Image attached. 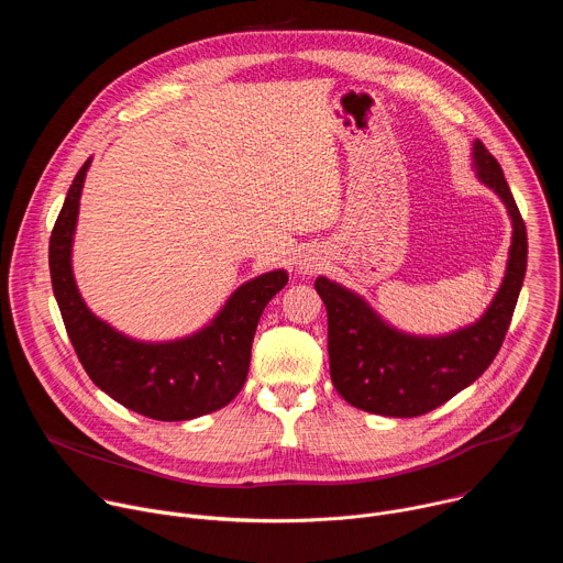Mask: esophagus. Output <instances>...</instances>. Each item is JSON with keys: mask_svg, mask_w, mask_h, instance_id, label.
Segmentation results:
<instances>
[{"mask_svg": "<svg viewBox=\"0 0 563 563\" xmlns=\"http://www.w3.org/2000/svg\"><path fill=\"white\" fill-rule=\"evenodd\" d=\"M320 265H323V261H320L316 254H302V256H298V261H296V269H298V274H302V276L318 272Z\"/></svg>", "mask_w": 563, "mask_h": 563, "instance_id": "1", "label": "esophagus"}]
</instances>
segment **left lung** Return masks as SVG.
<instances>
[{
    "mask_svg": "<svg viewBox=\"0 0 563 563\" xmlns=\"http://www.w3.org/2000/svg\"><path fill=\"white\" fill-rule=\"evenodd\" d=\"M472 169L504 202L512 240L504 280L484 316L450 334L419 336L389 325L356 291L318 276L313 287L328 307L330 374L350 406L380 417H421L472 385L495 361L523 285L526 224L495 155L472 142Z\"/></svg>",
    "mask_w": 563,
    "mask_h": 563,
    "instance_id": "left-lung-1",
    "label": "left lung"
}]
</instances>
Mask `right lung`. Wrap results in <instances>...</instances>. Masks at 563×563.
Masks as SVG:
<instances>
[{"mask_svg":"<svg viewBox=\"0 0 563 563\" xmlns=\"http://www.w3.org/2000/svg\"><path fill=\"white\" fill-rule=\"evenodd\" d=\"M91 157L77 172L51 233L48 267L68 339L89 378L120 406L155 419L211 415L243 389L252 343L267 302L287 285L285 269L240 285L207 325L172 341H140L96 316L77 289L73 240Z\"/></svg>","mask_w":563,"mask_h":563,"instance_id":"add662e5","label":"right lung"}]
</instances>
